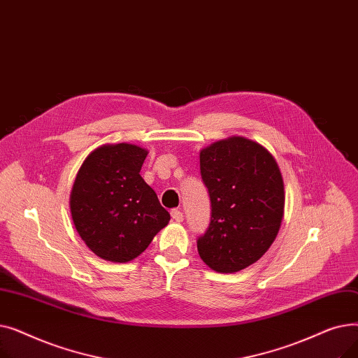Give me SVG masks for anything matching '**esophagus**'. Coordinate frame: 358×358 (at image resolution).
<instances>
[{
    "label": "esophagus",
    "mask_w": 358,
    "mask_h": 358,
    "mask_svg": "<svg viewBox=\"0 0 358 358\" xmlns=\"http://www.w3.org/2000/svg\"><path fill=\"white\" fill-rule=\"evenodd\" d=\"M171 217L176 220V222H182V219H184V215H182V212H180V210H177V209H174V210H171Z\"/></svg>",
    "instance_id": "obj_1"
}]
</instances>
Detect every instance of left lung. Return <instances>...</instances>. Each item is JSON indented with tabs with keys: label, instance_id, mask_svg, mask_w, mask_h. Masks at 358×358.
<instances>
[{
	"label": "left lung",
	"instance_id": "obj_1",
	"mask_svg": "<svg viewBox=\"0 0 358 358\" xmlns=\"http://www.w3.org/2000/svg\"><path fill=\"white\" fill-rule=\"evenodd\" d=\"M200 173L209 190V228L197 239L206 266L236 273L271 247L285 215V182L268 150L243 136L200 150Z\"/></svg>",
	"mask_w": 358,
	"mask_h": 358
}]
</instances>
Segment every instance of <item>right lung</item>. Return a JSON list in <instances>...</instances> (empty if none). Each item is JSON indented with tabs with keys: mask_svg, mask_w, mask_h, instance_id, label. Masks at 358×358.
I'll list each match as a JSON object with an SVG mask.
<instances>
[{
	"mask_svg": "<svg viewBox=\"0 0 358 358\" xmlns=\"http://www.w3.org/2000/svg\"><path fill=\"white\" fill-rule=\"evenodd\" d=\"M146 155L138 145L107 143L92 150L75 177L69 196L75 229L106 261L136 258L169 222L139 174Z\"/></svg>",
	"mask_w": 358,
	"mask_h": 358,
	"instance_id": "add662e5",
	"label": "right lung"
}]
</instances>
